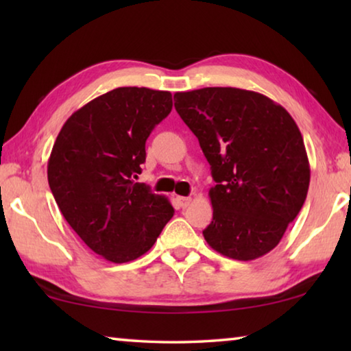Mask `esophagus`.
Masks as SVG:
<instances>
[{"mask_svg":"<svg viewBox=\"0 0 351 351\" xmlns=\"http://www.w3.org/2000/svg\"><path fill=\"white\" fill-rule=\"evenodd\" d=\"M176 201H178V206L181 207V209H186V207L192 203V198L189 197H176Z\"/></svg>","mask_w":351,"mask_h":351,"instance_id":"1","label":"esophagus"}]
</instances>
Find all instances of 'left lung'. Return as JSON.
Segmentation results:
<instances>
[{
  "label": "left lung",
  "mask_w": 351,
  "mask_h": 351,
  "mask_svg": "<svg viewBox=\"0 0 351 351\" xmlns=\"http://www.w3.org/2000/svg\"><path fill=\"white\" fill-rule=\"evenodd\" d=\"M173 97L217 182L209 190L207 245L241 261L268 254L300 212L310 186L294 119L269 97L240 88H201Z\"/></svg>",
  "instance_id": "left-lung-1"
}]
</instances>
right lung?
<instances>
[{
    "label": "right lung",
    "mask_w": 351,
    "mask_h": 351,
    "mask_svg": "<svg viewBox=\"0 0 351 351\" xmlns=\"http://www.w3.org/2000/svg\"><path fill=\"white\" fill-rule=\"evenodd\" d=\"M171 94L123 86L73 112L47 161L58 209L85 245L112 263L144 255L173 217L164 195L134 182L145 141L171 111Z\"/></svg>",
    "instance_id": "1"
}]
</instances>
